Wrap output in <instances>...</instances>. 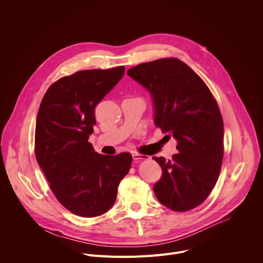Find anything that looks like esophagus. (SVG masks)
Returning a JSON list of instances; mask_svg holds the SVG:
<instances>
[{
	"mask_svg": "<svg viewBox=\"0 0 263 263\" xmlns=\"http://www.w3.org/2000/svg\"><path fill=\"white\" fill-rule=\"evenodd\" d=\"M132 157H133V160H135V161H139V160H145V159H149V157H148V156H146V155H141V154H139V153H136V152L132 153Z\"/></svg>",
	"mask_w": 263,
	"mask_h": 263,
	"instance_id": "1",
	"label": "esophagus"
}]
</instances>
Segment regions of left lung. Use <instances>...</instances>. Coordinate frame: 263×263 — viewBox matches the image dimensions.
Segmentation results:
<instances>
[{
    "label": "left lung",
    "mask_w": 263,
    "mask_h": 263,
    "mask_svg": "<svg viewBox=\"0 0 263 263\" xmlns=\"http://www.w3.org/2000/svg\"><path fill=\"white\" fill-rule=\"evenodd\" d=\"M127 73L151 95L155 126L178 143L172 160L153 157L162 170L153 187L156 198L175 211L196 208L214 187L223 156V123L215 99L177 58L141 63Z\"/></svg>",
    "instance_id": "1"
}]
</instances>
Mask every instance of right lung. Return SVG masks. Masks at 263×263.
<instances>
[{"mask_svg":"<svg viewBox=\"0 0 263 263\" xmlns=\"http://www.w3.org/2000/svg\"><path fill=\"white\" fill-rule=\"evenodd\" d=\"M124 72V66L77 71L53 83L41 103L36 160L57 200L73 214L93 217L107 212L131 167V154L102 155L88 142L97 104Z\"/></svg>","mask_w":263,"mask_h":263,"instance_id":"obj_1","label":"right lung"}]
</instances>
